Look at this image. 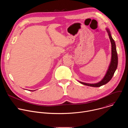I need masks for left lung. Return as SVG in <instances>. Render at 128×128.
<instances>
[{
    "label": "left lung",
    "mask_w": 128,
    "mask_h": 128,
    "mask_svg": "<svg viewBox=\"0 0 128 128\" xmlns=\"http://www.w3.org/2000/svg\"><path fill=\"white\" fill-rule=\"evenodd\" d=\"M106 30L108 32L109 38H110V42L112 44V61L110 65L109 66L108 69L107 71L106 75L105 76L103 79L98 83L94 84H87L82 82H80V83L88 86H93V87H99L104 84H105L107 82L111 80L113 76L114 75V72L117 68L118 64V54L116 49V46L115 42L113 38L112 37V35L110 34V31L108 29H106Z\"/></svg>",
    "instance_id": "1"
}]
</instances>
